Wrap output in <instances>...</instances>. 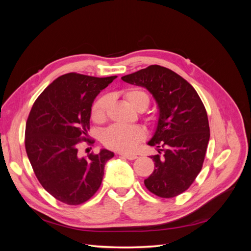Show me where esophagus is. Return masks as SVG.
Returning <instances> with one entry per match:
<instances>
[{
    "instance_id": "34e87169",
    "label": "esophagus",
    "mask_w": 251,
    "mask_h": 251,
    "mask_svg": "<svg viewBox=\"0 0 251 251\" xmlns=\"http://www.w3.org/2000/svg\"><path fill=\"white\" fill-rule=\"evenodd\" d=\"M121 156L125 157V158H126V159H128V160H135V159L137 158V156H136V155H126V154H121Z\"/></svg>"
}]
</instances>
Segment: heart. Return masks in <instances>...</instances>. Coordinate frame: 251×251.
<instances>
[{"instance_id": "obj_1", "label": "heart", "mask_w": 251, "mask_h": 251, "mask_svg": "<svg viewBox=\"0 0 251 251\" xmlns=\"http://www.w3.org/2000/svg\"><path fill=\"white\" fill-rule=\"evenodd\" d=\"M126 100L136 110L147 109L150 103L148 93L139 89H130L125 93ZM110 104L109 96H101L93 103L91 108V117L95 123H102L107 117ZM146 137V132L139 126H112L102 134V143L105 148L120 151L132 153L137 149L138 144Z\"/></svg>"}]
</instances>
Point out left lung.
Returning a JSON list of instances; mask_svg holds the SVG:
<instances>
[{
    "instance_id": "1",
    "label": "left lung",
    "mask_w": 251,
    "mask_h": 251,
    "mask_svg": "<svg viewBox=\"0 0 251 251\" xmlns=\"http://www.w3.org/2000/svg\"><path fill=\"white\" fill-rule=\"evenodd\" d=\"M121 79L148 89L158 104L149 146L161 149L151 157L155 170L144 185L158 197L174 198L193 184L202 169L210 135L206 110L191 83L165 67L151 65Z\"/></svg>"
}]
</instances>
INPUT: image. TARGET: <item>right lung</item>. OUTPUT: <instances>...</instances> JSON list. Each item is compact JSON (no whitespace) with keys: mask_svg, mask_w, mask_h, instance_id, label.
Returning <instances> with one entry per match:
<instances>
[{"mask_svg":"<svg viewBox=\"0 0 251 251\" xmlns=\"http://www.w3.org/2000/svg\"><path fill=\"white\" fill-rule=\"evenodd\" d=\"M116 77L64 74L43 91L29 113L25 131L29 161L42 186L65 204L88 201L101 184L105 162L114 157L105 149L79 157L77 148L89 140L95 97Z\"/></svg>","mask_w":251,"mask_h":251,"instance_id":"1","label":"right lung"}]
</instances>
